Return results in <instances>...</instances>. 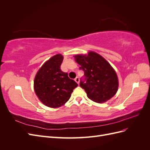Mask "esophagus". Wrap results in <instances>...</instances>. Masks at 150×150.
<instances>
[{
	"label": "esophagus",
	"mask_w": 150,
	"mask_h": 150,
	"mask_svg": "<svg viewBox=\"0 0 150 150\" xmlns=\"http://www.w3.org/2000/svg\"><path fill=\"white\" fill-rule=\"evenodd\" d=\"M74 80H75L76 82L77 83H78V84H79V78L78 76H77L76 78L74 79Z\"/></svg>",
	"instance_id": "esophagus-1"
}]
</instances>
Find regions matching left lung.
Listing matches in <instances>:
<instances>
[{"label":"left lung","mask_w":150,"mask_h":150,"mask_svg":"<svg viewBox=\"0 0 150 150\" xmlns=\"http://www.w3.org/2000/svg\"><path fill=\"white\" fill-rule=\"evenodd\" d=\"M75 61L84 72L80 86L91 100L104 103L115 96L118 89V79L115 69L99 54L90 51L87 55L74 56Z\"/></svg>","instance_id":"left-lung-1"}]
</instances>
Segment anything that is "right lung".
<instances>
[{
  "instance_id": "add662e5",
  "label": "right lung",
  "mask_w": 150,
  "mask_h": 150,
  "mask_svg": "<svg viewBox=\"0 0 150 150\" xmlns=\"http://www.w3.org/2000/svg\"><path fill=\"white\" fill-rule=\"evenodd\" d=\"M63 56L56 54L47 61L36 74L34 88L38 98L44 105L56 108L69 99L73 89L78 86L74 80L62 72L61 65Z\"/></svg>"
}]
</instances>
